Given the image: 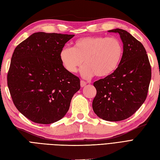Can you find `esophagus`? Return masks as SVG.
Returning <instances> with one entry per match:
<instances>
[{
  "instance_id": "34e87169",
  "label": "esophagus",
  "mask_w": 160,
  "mask_h": 160,
  "mask_svg": "<svg viewBox=\"0 0 160 160\" xmlns=\"http://www.w3.org/2000/svg\"><path fill=\"white\" fill-rule=\"evenodd\" d=\"M81 87H84L85 86V85H86L87 84V82H86V81H83V80H81Z\"/></svg>"
}]
</instances>
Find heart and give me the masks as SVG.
I'll return each instance as SVG.
<instances>
[{
  "label": "heart",
  "instance_id": "b5f03b06",
  "mask_svg": "<svg viewBox=\"0 0 160 160\" xmlns=\"http://www.w3.org/2000/svg\"><path fill=\"white\" fill-rule=\"evenodd\" d=\"M123 54L122 42L116 37L98 36L80 38L73 43V48L66 47L61 50L60 58L62 65L69 72L75 73L81 65L85 78L93 75L104 77L118 68Z\"/></svg>",
  "mask_w": 160,
  "mask_h": 160
}]
</instances>
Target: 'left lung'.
<instances>
[{"label": "left lung", "mask_w": 160, "mask_h": 160, "mask_svg": "<svg viewBox=\"0 0 160 160\" xmlns=\"http://www.w3.org/2000/svg\"><path fill=\"white\" fill-rule=\"evenodd\" d=\"M108 32L119 34L123 44V54L115 72L93 83L96 95L92 108L100 118L119 122L130 118L145 101L151 68L141 42L122 29Z\"/></svg>", "instance_id": "8db88e82"}]
</instances>
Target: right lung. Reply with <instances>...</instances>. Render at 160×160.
Here are the masks:
<instances>
[{
    "mask_svg": "<svg viewBox=\"0 0 160 160\" xmlns=\"http://www.w3.org/2000/svg\"><path fill=\"white\" fill-rule=\"evenodd\" d=\"M75 34L36 32L11 57L7 85L17 109L32 122L50 124L67 114L79 78L62 65L60 53Z\"/></svg>",
    "mask_w": 160,
    "mask_h": 160,
    "instance_id": "1",
    "label": "right lung"
}]
</instances>
